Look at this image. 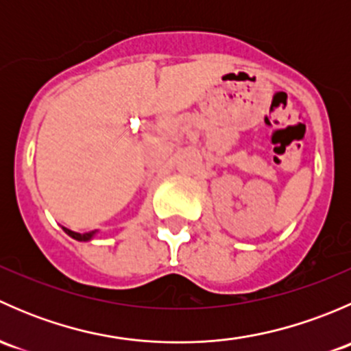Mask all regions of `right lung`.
<instances>
[{
  "mask_svg": "<svg viewBox=\"0 0 351 351\" xmlns=\"http://www.w3.org/2000/svg\"><path fill=\"white\" fill-rule=\"evenodd\" d=\"M66 231V234H69L71 238H74V239H77V241H90L91 238H93V234H95V231H90V232H83V234H81V232H74V231H69V229H66V228H62Z\"/></svg>",
  "mask_w": 351,
  "mask_h": 351,
  "instance_id": "add662e5",
  "label": "right lung"
}]
</instances>
